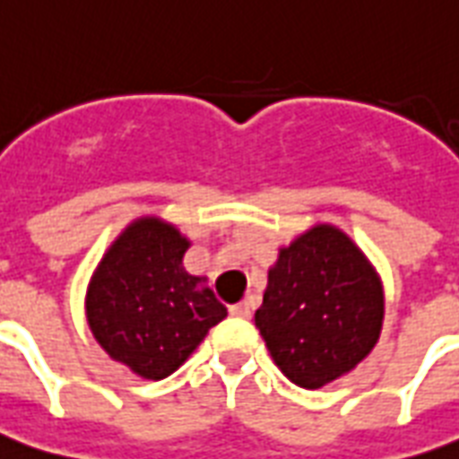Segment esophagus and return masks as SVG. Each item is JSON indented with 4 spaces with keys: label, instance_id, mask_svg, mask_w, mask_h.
I'll return each mask as SVG.
<instances>
[{
    "label": "esophagus",
    "instance_id": "1",
    "mask_svg": "<svg viewBox=\"0 0 459 459\" xmlns=\"http://www.w3.org/2000/svg\"><path fill=\"white\" fill-rule=\"evenodd\" d=\"M229 312H230V316H238V319H250V316H252V302L243 300V302H238V305H230Z\"/></svg>",
    "mask_w": 459,
    "mask_h": 459
}]
</instances>
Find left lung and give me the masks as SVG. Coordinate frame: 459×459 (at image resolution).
Listing matches in <instances>:
<instances>
[{"label":"left lung","instance_id":"left-lung-1","mask_svg":"<svg viewBox=\"0 0 459 459\" xmlns=\"http://www.w3.org/2000/svg\"><path fill=\"white\" fill-rule=\"evenodd\" d=\"M384 290L371 264L333 226L307 230L269 272L255 324L273 362L300 388L348 374L377 345Z\"/></svg>","mask_w":459,"mask_h":459}]
</instances>
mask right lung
Masks as SVG:
<instances>
[{
    "label": "right lung",
    "instance_id": "right-lung-1",
    "mask_svg": "<svg viewBox=\"0 0 459 459\" xmlns=\"http://www.w3.org/2000/svg\"><path fill=\"white\" fill-rule=\"evenodd\" d=\"M187 240L140 219L111 245L88 290V321L111 359L143 378H166L226 316L202 279L183 269Z\"/></svg>",
    "mask_w": 459,
    "mask_h": 459
}]
</instances>
